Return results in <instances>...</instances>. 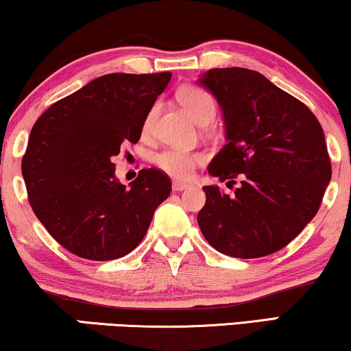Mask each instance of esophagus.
Masks as SVG:
<instances>
[{"mask_svg": "<svg viewBox=\"0 0 351 351\" xmlns=\"http://www.w3.org/2000/svg\"><path fill=\"white\" fill-rule=\"evenodd\" d=\"M189 187H191L189 182H182V181H173V191H176V192L186 191V189H189Z\"/></svg>", "mask_w": 351, "mask_h": 351, "instance_id": "34e87169", "label": "esophagus"}]
</instances>
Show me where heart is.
<instances>
[{"label":"heart","instance_id":"heart-1","mask_svg":"<svg viewBox=\"0 0 351 351\" xmlns=\"http://www.w3.org/2000/svg\"><path fill=\"white\" fill-rule=\"evenodd\" d=\"M178 100L184 110L189 112L192 119L197 124L206 125L208 122L213 121L216 116V103L213 97L210 95L205 88L199 86H184L178 92ZM156 106L151 108V111L147 112L146 121H145V130L151 127L152 119L156 114ZM205 156L202 152L195 151H184V149H176V147H170L156 154L154 164L159 167L162 171H165L167 175L180 178V180H186L194 175V171L200 164H204Z\"/></svg>","mask_w":351,"mask_h":351}]
</instances>
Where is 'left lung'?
I'll return each instance as SVG.
<instances>
[{"label": "left lung", "mask_w": 351, "mask_h": 351, "mask_svg": "<svg viewBox=\"0 0 351 351\" xmlns=\"http://www.w3.org/2000/svg\"><path fill=\"white\" fill-rule=\"evenodd\" d=\"M223 110L226 140L208 173L237 184L234 195L205 186L197 221L219 253L272 254L315 218L330 181L323 128L298 98L258 71L215 68L199 77Z\"/></svg>", "instance_id": "1"}]
</instances>
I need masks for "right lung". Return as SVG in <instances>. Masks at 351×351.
Listing matches in <instances>:
<instances>
[{
	"label": "right lung",
	"instance_id": "obj_1",
	"mask_svg": "<svg viewBox=\"0 0 351 351\" xmlns=\"http://www.w3.org/2000/svg\"><path fill=\"white\" fill-rule=\"evenodd\" d=\"M171 73H111L86 84L34 122L22 159L29 205L49 234L79 258L111 261L145 239L171 181L143 169L125 187L112 157L136 143Z\"/></svg>",
	"mask_w": 351,
	"mask_h": 351
}]
</instances>
